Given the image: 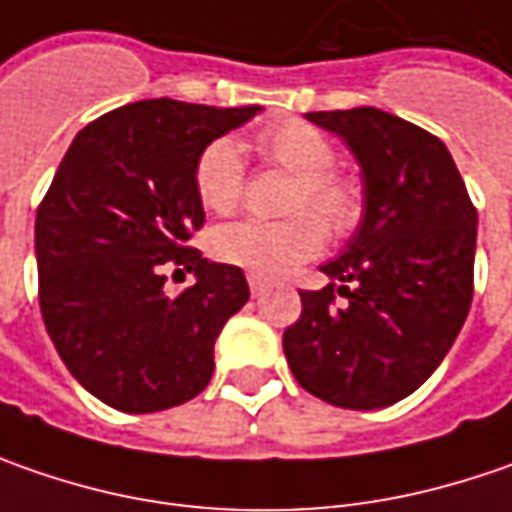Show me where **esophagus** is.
Returning <instances> with one entry per match:
<instances>
[{"mask_svg": "<svg viewBox=\"0 0 512 512\" xmlns=\"http://www.w3.org/2000/svg\"><path fill=\"white\" fill-rule=\"evenodd\" d=\"M249 289H252V298H263L266 289H269V283L263 278H257V275H249Z\"/></svg>", "mask_w": 512, "mask_h": 512, "instance_id": "34e87169", "label": "esophagus"}]
</instances>
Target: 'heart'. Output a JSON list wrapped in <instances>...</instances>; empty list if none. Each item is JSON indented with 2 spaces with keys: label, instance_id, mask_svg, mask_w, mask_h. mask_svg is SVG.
<instances>
[{
  "label": "heart",
  "instance_id": "obj_1",
  "mask_svg": "<svg viewBox=\"0 0 512 512\" xmlns=\"http://www.w3.org/2000/svg\"><path fill=\"white\" fill-rule=\"evenodd\" d=\"M255 151L272 166L295 177L283 220H237L209 234L214 260L240 266L257 278H278L298 263L315 257L332 237L358 232L367 214V194L361 180L332 168L335 148L300 120L260 128ZM246 189L243 151L232 137H217L197 154L194 194L203 209L229 214L237 209Z\"/></svg>",
  "mask_w": 512,
  "mask_h": 512
}]
</instances>
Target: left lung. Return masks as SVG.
<instances>
[{
	"mask_svg": "<svg viewBox=\"0 0 512 512\" xmlns=\"http://www.w3.org/2000/svg\"><path fill=\"white\" fill-rule=\"evenodd\" d=\"M361 166L367 214L300 292L303 312L283 352L306 392L344 410H381L421 387L444 361L473 300L476 206L447 145L381 108L312 111ZM346 297L334 303V289Z\"/></svg>",
	"mask_w": 512,
	"mask_h": 512,
	"instance_id": "obj_1",
	"label": "left lung"
}]
</instances>
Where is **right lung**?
Instances as JSON below:
<instances>
[{
  "label": "right lung",
  "mask_w": 512,
  "mask_h": 512,
  "mask_svg": "<svg viewBox=\"0 0 512 512\" xmlns=\"http://www.w3.org/2000/svg\"><path fill=\"white\" fill-rule=\"evenodd\" d=\"M257 111L131 102L85 125L56 168L36 212L39 309L62 364L102 404L160 412L212 381L214 341L249 283L189 246L206 223L194 163ZM168 262L198 283L168 296Z\"/></svg>",
  "instance_id": "right-lung-1"
}]
</instances>
